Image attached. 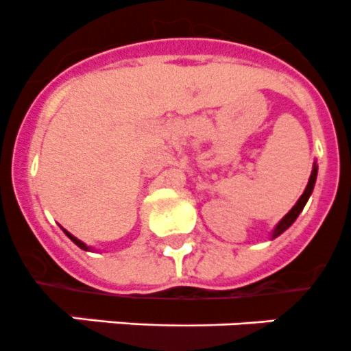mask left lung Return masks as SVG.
<instances>
[{"instance_id":"obj_1","label":"left lung","mask_w":351,"mask_h":351,"mask_svg":"<svg viewBox=\"0 0 351 351\" xmlns=\"http://www.w3.org/2000/svg\"><path fill=\"white\" fill-rule=\"evenodd\" d=\"M317 173H318V165H317V162H313L311 176H310V179H308V184H306V188H304L303 195H301V197H300V200L295 202L294 207H292L291 210H289L287 214H285L284 217H282V219L278 221V223H276V226L273 228L271 234H269V240H275L276 237H280V234L284 233L285 230H289V228H291L292 224H294V221L298 219V215H300L301 212H303L304 205H306V202L310 200V197H311V193H313L315 182H317Z\"/></svg>"}]
</instances>
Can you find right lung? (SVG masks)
<instances>
[{"label": "right lung", "mask_w": 351, "mask_h": 351, "mask_svg": "<svg viewBox=\"0 0 351 351\" xmlns=\"http://www.w3.org/2000/svg\"><path fill=\"white\" fill-rule=\"evenodd\" d=\"M62 231H64V233L67 234V237H69V240H71V242H73V243H76V245H78L80 249H82V250H88V252H90V250H94V249H92V247H88V245H86V243H83L82 240H78V239H76L75 234H71L69 231H67V230H64V228H62Z\"/></svg>", "instance_id": "add662e5"}]
</instances>
